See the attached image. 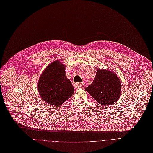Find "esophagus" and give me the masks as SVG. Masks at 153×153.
I'll return each mask as SVG.
<instances>
[{
	"label": "esophagus",
	"instance_id": "obj_1",
	"mask_svg": "<svg viewBox=\"0 0 153 153\" xmlns=\"http://www.w3.org/2000/svg\"><path fill=\"white\" fill-rule=\"evenodd\" d=\"M85 86V84L83 82H75L74 84V86L75 88H81Z\"/></svg>",
	"mask_w": 153,
	"mask_h": 153
}]
</instances>
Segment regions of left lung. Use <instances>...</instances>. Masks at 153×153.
Segmentation results:
<instances>
[{"label":"left lung","mask_w":153,"mask_h":153,"mask_svg":"<svg viewBox=\"0 0 153 153\" xmlns=\"http://www.w3.org/2000/svg\"><path fill=\"white\" fill-rule=\"evenodd\" d=\"M86 91L98 103L107 106L115 103L120 97L121 82L114 72L98 69L92 84Z\"/></svg>","instance_id":"8db88e82"}]
</instances>
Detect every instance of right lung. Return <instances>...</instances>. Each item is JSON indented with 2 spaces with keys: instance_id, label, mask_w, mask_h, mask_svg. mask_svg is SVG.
Instances as JSON below:
<instances>
[{
  "instance_id": "1",
  "label": "right lung",
  "mask_w": 153,
  "mask_h": 153,
  "mask_svg": "<svg viewBox=\"0 0 153 153\" xmlns=\"http://www.w3.org/2000/svg\"><path fill=\"white\" fill-rule=\"evenodd\" d=\"M65 66L54 61L43 72L39 79L38 90L42 98L50 105L59 106L74 92L70 80L65 76Z\"/></svg>"
}]
</instances>
